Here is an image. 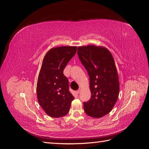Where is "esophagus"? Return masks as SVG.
I'll return each instance as SVG.
<instances>
[{
  "instance_id": "34e87169",
  "label": "esophagus",
  "mask_w": 149,
  "mask_h": 149,
  "mask_svg": "<svg viewBox=\"0 0 149 149\" xmlns=\"http://www.w3.org/2000/svg\"><path fill=\"white\" fill-rule=\"evenodd\" d=\"M80 91H81V89H79L78 91H76V94H79V93H80Z\"/></svg>"
}]
</instances>
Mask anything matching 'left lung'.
<instances>
[{"instance_id": "1", "label": "left lung", "mask_w": 149, "mask_h": 149, "mask_svg": "<svg viewBox=\"0 0 149 149\" xmlns=\"http://www.w3.org/2000/svg\"><path fill=\"white\" fill-rule=\"evenodd\" d=\"M78 55L89 76L91 99L84 102L88 116L101 118L111 111L118 100L119 81L114 58L104 47H78Z\"/></svg>"}]
</instances>
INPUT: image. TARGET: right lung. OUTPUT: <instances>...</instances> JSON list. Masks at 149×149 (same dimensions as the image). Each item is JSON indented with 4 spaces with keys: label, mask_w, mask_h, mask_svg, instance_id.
Segmentation results:
<instances>
[{
    "label": "right lung",
    "mask_w": 149,
    "mask_h": 149,
    "mask_svg": "<svg viewBox=\"0 0 149 149\" xmlns=\"http://www.w3.org/2000/svg\"><path fill=\"white\" fill-rule=\"evenodd\" d=\"M76 49V47L70 46L52 48L43 58L37 81V99L40 106L52 118L66 115L74 98L69 91L68 79L63 70Z\"/></svg>",
    "instance_id": "1"
}]
</instances>
